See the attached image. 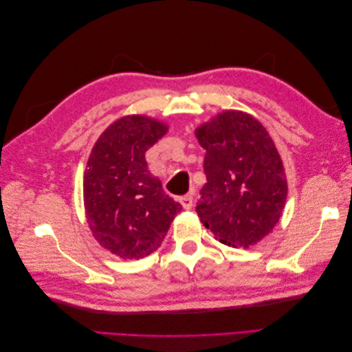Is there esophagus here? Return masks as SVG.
<instances>
[{"instance_id":"esophagus-1","label":"esophagus","mask_w":352,"mask_h":352,"mask_svg":"<svg viewBox=\"0 0 352 352\" xmlns=\"http://www.w3.org/2000/svg\"><path fill=\"white\" fill-rule=\"evenodd\" d=\"M180 204L185 210H190L194 206V195L192 194H186L184 197H180Z\"/></svg>"}]
</instances>
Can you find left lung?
<instances>
[{
  "label": "left lung",
  "instance_id": "8db88e82",
  "mask_svg": "<svg viewBox=\"0 0 352 352\" xmlns=\"http://www.w3.org/2000/svg\"><path fill=\"white\" fill-rule=\"evenodd\" d=\"M195 133L207 151L199 220L221 243L248 248L282 216L287 184L280 155L264 126L242 111L221 113Z\"/></svg>",
  "mask_w": 352,
  "mask_h": 352
}]
</instances>
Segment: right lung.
I'll use <instances>...</instances> for the list:
<instances>
[{"mask_svg": "<svg viewBox=\"0 0 352 352\" xmlns=\"http://www.w3.org/2000/svg\"><path fill=\"white\" fill-rule=\"evenodd\" d=\"M167 126L145 116L110 124L94 145L83 176V199L94 238L124 260H140L162 245L182 206L148 170L145 153Z\"/></svg>", "mask_w": 352, "mask_h": 352, "instance_id": "obj_1", "label": "right lung"}]
</instances>
